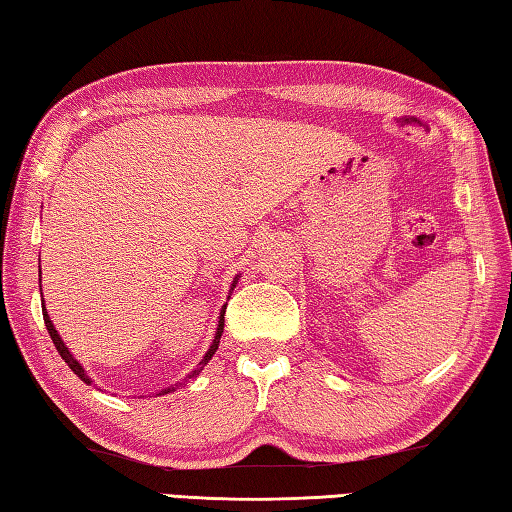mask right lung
I'll list each match as a JSON object with an SVG mask.
<instances>
[{"label": "right lung", "instance_id": "obj_1", "mask_svg": "<svg viewBox=\"0 0 512 512\" xmlns=\"http://www.w3.org/2000/svg\"><path fill=\"white\" fill-rule=\"evenodd\" d=\"M239 277V275H237ZM237 277L233 279V284H230V290L235 288V284H237ZM39 293H42V268H39ZM230 295V293H228ZM42 313H44V324H46V330H48V335H50V339H53V344H55V348H57V353L62 355V359L64 362L68 364V368L73 370V373L82 379L84 384H93V379L88 377V373L84 370V366L77 362V359L73 357V353H70L68 350V346L64 344V339L59 337V333L55 330V326H53V322H50V317H48V313H46V306L42 308ZM224 313H226V304L222 306V310H219V322H217V330H215V337H213V342H210V346H208V350H206V355L199 359V364L190 370V373L184 377V379H179L177 384H170V386H166V388H162L159 390V393L155 395V397H162V395H168V393H175L177 388H182L188 379H193V377H197L199 373H202L204 370V366L210 362V359H213V355L217 353V348H219V339H222V333H224Z\"/></svg>", "mask_w": 512, "mask_h": 512}]
</instances>
